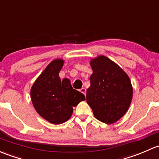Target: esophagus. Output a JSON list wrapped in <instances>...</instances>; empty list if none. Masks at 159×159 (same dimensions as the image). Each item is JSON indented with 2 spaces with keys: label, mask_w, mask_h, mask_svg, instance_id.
Here are the masks:
<instances>
[{
  "label": "esophagus",
  "mask_w": 159,
  "mask_h": 159,
  "mask_svg": "<svg viewBox=\"0 0 159 159\" xmlns=\"http://www.w3.org/2000/svg\"><path fill=\"white\" fill-rule=\"evenodd\" d=\"M80 91H81V92L82 93H84V95L86 94V89H85L84 88H81V89L80 90Z\"/></svg>",
  "instance_id": "1"
}]
</instances>
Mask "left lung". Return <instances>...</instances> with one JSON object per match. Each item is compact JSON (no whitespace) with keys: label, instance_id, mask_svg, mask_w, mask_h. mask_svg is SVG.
<instances>
[{"label":"left lung","instance_id":"left-lung-1","mask_svg":"<svg viewBox=\"0 0 159 159\" xmlns=\"http://www.w3.org/2000/svg\"><path fill=\"white\" fill-rule=\"evenodd\" d=\"M93 73L87 90V103L95 118L107 124L119 120L126 113L133 98L129 78L120 67L104 56L90 61Z\"/></svg>","mask_w":159,"mask_h":159}]
</instances>
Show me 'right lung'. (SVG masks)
Returning a JSON list of instances; mask_svg holds the SVG:
<instances>
[{
	"label": "right lung",
	"instance_id": "add662e5",
	"mask_svg": "<svg viewBox=\"0 0 159 159\" xmlns=\"http://www.w3.org/2000/svg\"><path fill=\"white\" fill-rule=\"evenodd\" d=\"M64 61L53 60L33 84L30 91L33 107L38 113L52 124H61L71 116L73 107L84 101L82 93L73 89L68 78L61 81L58 74Z\"/></svg>",
	"mask_w": 159,
	"mask_h": 159
}]
</instances>
